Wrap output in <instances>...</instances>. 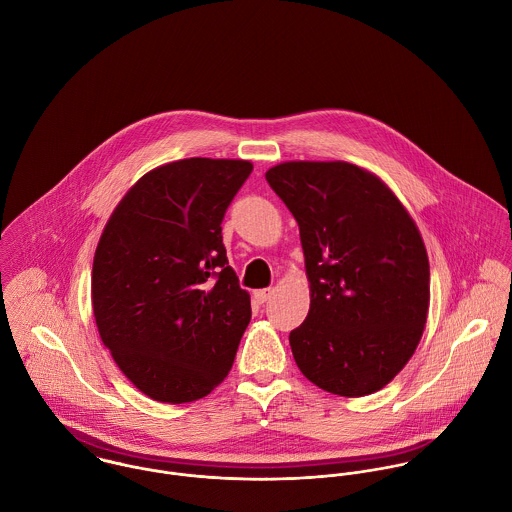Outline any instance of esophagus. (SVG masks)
Masks as SVG:
<instances>
[{
  "label": "esophagus",
  "instance_id": "obj_1",
  "mask_svg": "<svg viewBox=\"0 0 512 512\" xmlns=\"http://www.w3.org/2000/svg\"><path fill=\"white\" fill-rule=\"evenodd\" d=\"M252 295H254V301L262 305V303H266V301H268V299L274 295V290H272V288H266V290H256V292L252 293Z\"/></svg>",
  "mask_w": 512,
  "mask_h": 512
}]
</instances>
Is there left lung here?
I'll return each mask as SVG.
<instances>
[{"label":"left lung","instance_id":"8db88e82","mask_svg":"<svg viewBox=\"0 0 512 512\" xmlns=\"http://www.w3.org/2000/svg\"><path fill=\"white\" fill-rule=\"evenodd\" d=\"M266 181L299 224L311 303L290 333L315 386L359 398L414 355L428 319L422 234L390 187L347 161H286Z\"/></svg>","mask_w":512,"mask_h":512}]
</instances>
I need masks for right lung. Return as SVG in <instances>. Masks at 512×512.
Returning a JSON list of instances; mask_svg holds the SVG:
<instances>
[{
  "label": "right lung",
  "mask_w": 512,
  "mask_h": 512,
  "mask_svg": "<svg viewBox=\"0 0 512 512\" xmlns=\"http://www.w3.org/2000/svg\"><path fill=\"white\" fill-rule=\"evenodd\" d=\"M250 171L244 159L165 163L104 226L92 264L96 327L151 400H199L232 368L252 309L228 266L220 222Z\"/></svg>",
  "instance_id": "right-lung-1"
}]
</instances>
